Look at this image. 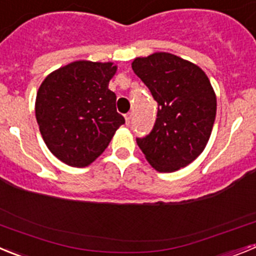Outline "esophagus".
<instances>
[{"instance_id": "obj_1", "label": "esophagus", "mask_w": 256, "mask_h": 256, "mask_svg": "<svg viewBox=\"0 0 256 256\" xmlns=\"http://www.w3.org/2000/svg\"><path fill=\"white\" fill-rule=\"evenodd\" d=\"M132 112H126V115H124V118H126V124H130V119H132Z\"/></svg>"}]
</instances>
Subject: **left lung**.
I'll return each mask as SVG.
<instances>
[{
	"label": "left lung",
	"instance_id": "left-lung-1",
	"mask_svg": "<svg viewBox=\"0 0 256 256\" xmlns=\"http://www.w3.org/2000/svg\"><path fill=\"white\" fill-rule=\"evenodd\" d=\"M132 69L158 102L148 136L137 144L158 172H176L204 151L216 114V97L206 74L168 52L137 58Z\"/></svg>",
	"mask_w": 256,
	"mask_h": 256
}]
</instances>
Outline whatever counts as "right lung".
Instances as JSON below:
<instances>
[{
	"label": "right lung",
	"instance_id": "add662e5",
	"mask_svg": "<svg viewBox=\"0 0 256 256\" xmlns=\"http://www.w3.org/2000/svg\"><path fill=\"white\" fill-rule=\"evenodd\" d=\"M112 62L74 61L46 76L36 98V118L44 144L70 166L83 168L105 151L122 124L108 82Z\"/></svg>",
	"mask_w": 256,
	"mask_h": 256
}]
</instances>
